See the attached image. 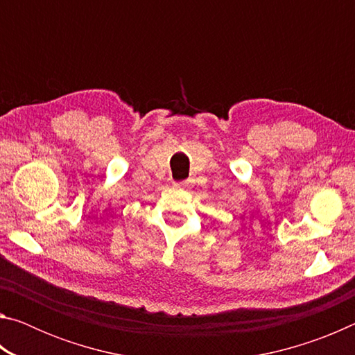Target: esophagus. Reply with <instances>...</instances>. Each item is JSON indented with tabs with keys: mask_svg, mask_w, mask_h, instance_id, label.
Wrapping results in <instances>:
<instances>
[{
	"mask_svg": "<svg viewBox=\"0 0 355 355\" xmlns=\"http://www.w3.org/2000/svg\"><path fill=\"white\" fill-rule=\"evenodd\" d=\"M184 183H173V186H183Z\"/></svg>",
	"mask_w": 355,
	"mask_h": 355,
	"instance_id": "esophagus-1",
	"label": "esophagus"
}]
</instances>
